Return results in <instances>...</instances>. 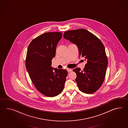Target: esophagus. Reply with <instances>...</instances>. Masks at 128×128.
<instances>
[{
    "instance_id": "34e87169",
    "label": "esophagus",
    "mask_w": 128,
    "mask_h": 128,
    "mask_svg": "<svg viewBox=\"0 0 128 128\" xmlns=\"http://www.w3.org/2000/svg\"><path fill=\"white\" fill-rule=\"evenodd\" d=\"M67 71H68V72H72V70L71 69H70V68H68V69H67Z\"/></svg>"
}]
</instances>
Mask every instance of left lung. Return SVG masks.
Segmentation results:
<instances>
[{
    "mask_svg": "<svg viewBox=\"0 0 128 128\" xmlns=\"http://www.w3.org/2000/svg\"><path fill=\"white\" fill-rule=\"evenodd\" d=\"M63 37L77 45L80 57L87 62L82 71L78 68L73 69L77 74L76 82L79 90L86 94L95 92L104 81L108 65L103 43L84 29L65 32Z\"/></svg>",
    "mask_w": 128,
    "mask_h": 128,
    "instance_id": "8db88e82",
    "label": "left lung"
}]
</instances>
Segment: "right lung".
Masks as SVG:
<instances>
[{
	"label": "right lung",
	"mask_w": 128,
	"mask_h": 128,
	"mask_svg": "<svg viewBox=\"0 0 128 128\" xmlns=\"http://www.w3.org/2000/svg\"><path fill=\"white\" fill-rule=\"evenodd\" d=\"M62 32H48L35 38L29 44L26 67L37 90L44 96L54 97L63 90L68 75L66 70L53 68L51 60L56 55Z\"/></svg>",
	"instance_id": "obj_1"
}]
</instances>
